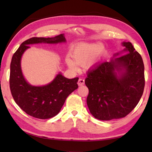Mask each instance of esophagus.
<instances>
[{
    "mask_svg": "<svg viewBox=\"0 0 152 152\" xmlns=\"http://www.w3.org/2000/svg\"><path fill=\"white\" fill-rule=\"evenodd\" d=\"M84 83H85V80H83V78L79 79L78 82V84L79 86H82L83 85H84Z\"/></svg>",
    "mask_w": 152,
    "mask_h": 152,
    "instance_id": "esophagus-1",
    "label": "esophagus"
}]
</instances>
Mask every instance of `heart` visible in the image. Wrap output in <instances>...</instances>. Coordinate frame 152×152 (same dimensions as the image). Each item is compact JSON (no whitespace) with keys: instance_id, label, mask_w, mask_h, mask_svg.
<instances>
[{"instance_id":"b5f03b06","label":"heart","mask_w":152,"mask_h":152,"mask_svg":"<svg viewBox=\"0 0 152 152\" xmlns=\"http://www.w3.org/2000/svg\"><path fill=\"white\" fill-rule=\"evenodd\" d=\"M103 50L101 44H80L76 45L71 51V56L75 62L69 58L66 59L68 65L72 69L76 70V63L80 65L86 64L90 66L95 63L100 52Z\"/></svg>"}]
</instances>
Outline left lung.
I'll list each match as a JSON object with an SVG mask.
<instances>
[{"mask_svg":"<svg viewBox=\"0 0 152 152\" xmlns=\"http://www.w3.org/2000/svg\"><path fill=\"white\" fill-rule=\"evenodd\" d=\"M122 45L126 53L98 64L89 71L85 80L89 89L87 104L91 114L100 120L125 118L136 107L143 94L142 58L131 42ZM115 70L124 72L118 77Z\"/></svg>","mask_w":152,"mask_h":152,"instance_id":"left-lung-1","label":"left lung"}]
</instances>
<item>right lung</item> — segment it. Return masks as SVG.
<instances>
[{
  "label": "right lung",
  "instance_id": "1",
  "mask_svg": "<svg viewBox=\"0 0 152 152\" xmlns=\"http://www.w3.org/2000/svg\"><path fill=\"white\" fill-rule=\"evenodd\" d=\"M64 34L53 38L33 37L24 41L13 55L10 64V88L12 95L21 109L34 118L45 119L58 114L67 96L78 89V78L68 79L58 74L52 82L44 86H32L23 78L21 58L28 44H56L65 42Z\"/></svg>",
  "mask_w": 152,
  "mask_h": 152
}]
</instances>
